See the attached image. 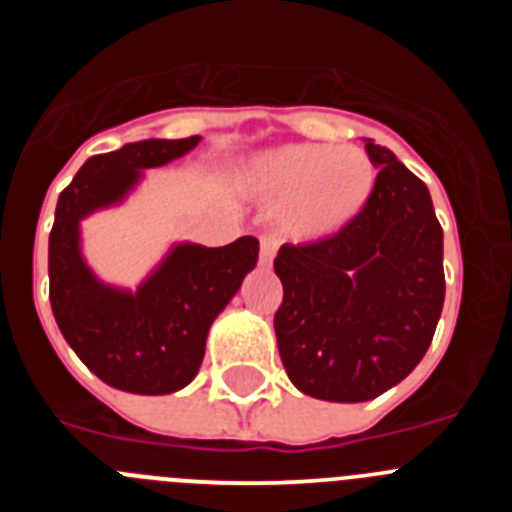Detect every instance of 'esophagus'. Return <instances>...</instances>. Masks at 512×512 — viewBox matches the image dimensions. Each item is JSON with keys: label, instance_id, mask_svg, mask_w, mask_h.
<instances>
[{"label": "esophagus", "instance_id": "obj_1", "mask_svg": "<svg viewBox=\"0 0 512 512\" xmlns=\"http://www.w3.org/2000/svg\"><path fill=\"white\" fill-rule=\"evenodd\" d=\"M259 248H261V251H259L261 264L269 266L271 259H274V253H277V238H274V235H261Z\"/></svg>", "mask_w": 512, "mask_h": 512}]
</instances>
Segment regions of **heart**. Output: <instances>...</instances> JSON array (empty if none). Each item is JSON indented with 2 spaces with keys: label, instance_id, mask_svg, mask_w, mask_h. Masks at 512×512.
Instances as JSON below:
<instances>
[{
  "label": "heart",
  "instance_id": "heart-1",
  "mask_svg": "<svg viewBox=\"0 0 512 512\" xmlns=\"http://www.w3.org/2000/svg\"><path fill=\"white\" fill-rule=\"evenodd\" d=\"M259 200L282 207V225L300 241H318L346 228L377 184L369 153L356 146L287 143L261 153L246 174Z\"/></svg>",
  "mask_w": 512,
  "mask_h": 512
}]
</instances>
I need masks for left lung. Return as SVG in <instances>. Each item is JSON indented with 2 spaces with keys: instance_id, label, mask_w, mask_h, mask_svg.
Instances as JSON below:
<instances>
[{
  "instance_id": "obj_1",
  "label": "left lung",
  "mask_w": 512,
  "mask_h": 512,
  "mask_svg": "<svg viewBox=\"0 0 512 512\" xmlns=\"http://www.w3.org/2000/svg\"><path fill=\"white\" fill-rule=\"evenodd\" d=\"M377 184L336 235L282 246L274 271L279 356L297 390L366 402L413 372L443 310V230L431 192L390 148L364 138Z\"/></svg>"
}]
</instances>
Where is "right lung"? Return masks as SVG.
<instances>
[{"label": "right lung", "mask_w": 512, "mask_h": 512, "mask_svg": "<svg viewBox=\"0 0 512 512\" xmlns=\"http://www.w3.org/2000/svg\"><path fill=\"white\" fill-rule=\"evenodd\" d=\"M138 140L92 156L63 189L48 238L51 307L63 338L89 372L133 395H169L197 377L212 320L256 266L259 241L220 248L179 243L135 292L99 282L81 256L79 223L128 197L143 169L164 166L200 143Z\"/></svg>", "instance_id": "right-lung-1"}]
</instances>
